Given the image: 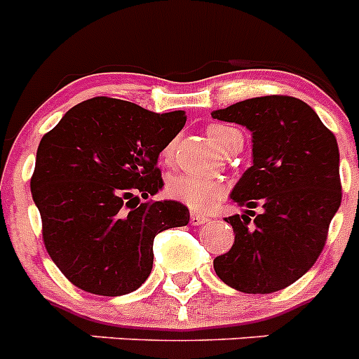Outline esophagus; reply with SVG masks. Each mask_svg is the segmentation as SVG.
Returning <instances> with one entry per match:
<instances>
[{
  "label": "esophagus",
  "instance_id": "1",
  "mask_svg": "<svg viewBox=\"0 0 359 359\" xmlns=\"http://www.w3.org/2000/svg\"><path fill=\"white\" fill-rule=\"evenodd\" d=\"M210 219L207 217V215H201V214H196V212H192V215H190V223L194 224V226H201V224L208 223Z\"/></svg>",
  "mask_w": 359,
  "mask_h": 359
}]
</instances>
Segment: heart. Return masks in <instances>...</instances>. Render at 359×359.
Instances as JSON below:
<instances>
[{"label": "heart", "instance_id": "b5f03b06", "mask_svg": "<svg viewBox=\"0 0 359 359\" xmlns=\"http://www.w3.org/2000/svg\"><path fill=\"white\" fill-rule=\"evenodd\" d=\"M207 135L208 140L223 154H230L239 145H243L241 133L230 126H210L207 129ZM172 156L174 145L169 144L161 151V158L169 163ZM167 192L170 198L194 208V210H208L223 196V185L214 180H205V177L192 176V174H176L167 183Z\"/></svg>", "mask_w": 359, "mask_h": 359}]
</instances>
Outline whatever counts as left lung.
Segmentation results:
<instances>
[{"mask_svg":"<svg viewBox=\"0 0 359 359\" xmlns=\"http://www.w3.org/2000/svg\"><path fill=\"white\" fill-rule=\"evenodd\" d=\"M252 133V167L231 190L246 207L226 217L236 241L214 259L217 277L241 293L284 290L322 253L340 208V151L315 109L300 98L269 95L212 111ZM261 206V215L252 208ZM250 215H255L253 222Z\"/></svg>","mask_w":359,"mask_h":359,"instance_id":"left-lung-1","label":"left lung"}]
</instances>
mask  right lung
<instances>
[{
	"mask_svg": "<svg viewBox=\"0 0 359 359\" xmlns=\"http://www.w3.org/2000/svg\"><path fill=\"white\" fill-rule=\"evenodd\" d=\"M185 122V111L95 97L43 136L32 198L46 252L73 286L102 297L138 290L151 275L154 237L189 224L180 201H140L163 187L158 158Z\"/></svg>",
	"mask_w": 359,
	"mask_h": 359,
	"instance_id": "add662e5",
	"label": "right lung"
}]
</instances>
